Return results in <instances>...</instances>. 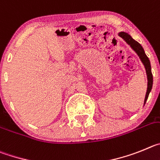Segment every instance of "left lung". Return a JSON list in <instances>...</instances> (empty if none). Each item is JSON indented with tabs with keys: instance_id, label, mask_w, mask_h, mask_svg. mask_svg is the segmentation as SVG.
<instances>
[{
	"instance_id": "1",
	"label": "left lung",
	"mask_w": 160,
	"mask_h": 160,
	"mask_svg": "<svg viewBox=\"0 0 160 160\" xmlns=\"http://www.w3.org/2000/svg\"><path fill=\"white\" fill-rule=\"evenodd\" d=\"M118 35L120 37L123 39L125 41V42L128 44L130 45L131 48L137 53V55L139 56V59L142 61V63L144 65L145 69H146V73H147V77H148V89H147L146 96H145L144 99V104L146 103L147 100H148V96H149V93L152 91V84H153V76H152V68H151V63L150 60L148 59V57H147V55L145 54V52L143 50V47L141 46V44L139 42H137L136 41H135L128 33L124 32H119Z\"/></svg>"
}]
</instances>
